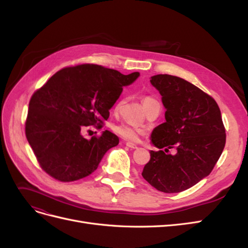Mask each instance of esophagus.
<instances>
[{
	"mask_svg": "<svg viewBox=\"0 0 248 248\" xmlns=\"http://www.w3.org/2000/svg\"><path fill=\"white\" fill-rule=\"evenodd\" d=\"M126 146L130 149H138V146L136 144H132V142H126Z\"/></svg>",
	"mask_w": 248,
	"mask_h": 248,
	"instance_id": "1",
	"label": "esophagus"
}]
</instances>
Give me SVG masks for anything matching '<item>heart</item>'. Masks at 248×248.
<instances>
[{
	"label": "heart",
	"instance_id": "b5f03b06",
	"mask_svg": "<svg viewBox=\"0 0 248 248\" xmlns=\"http://www.w3.org/2000/svg\"><path fill=\"white\" fill-rule=\"evenodd\" d=\"M154 100L152 97L150 96H146L144 99H142V102H144V106L146 103H148L149 101ZM125 102L124 98L120 99L117 104H116V110H119L120 108H122V106ZM112 130L115 131V133H117L118 136L122 137L123 139L127 140H131V141H136L139 140L140 134L142 132V130L140 128H138V127H134L128 124H118L112 127Z\"/></svg>",
	"mask_w": 248,
	"mask_h": 248
}]
</instances>
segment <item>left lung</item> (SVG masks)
<instances>
[{
	"label": "left lung",
	"instance_id": "8db88e82",
	"mask_svg": "<svg viewBox=\"0 0 248 248\" xmlns=\"http://www.w3.org/2000/svg\"><path fill=\"white\" fill-rule=\"evenodd\" d=\"M150 82L167 109L166 122L151 133V144L177 152L151 151L141 176L157 190L181 192L206 178L219 159L226 145L220 109L211 96L181 78L157 74Z\"/></svg>",
	"mask_w": 248,
	"mask_h": 248
}]
</instances>
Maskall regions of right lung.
<instances>
[{"label":"right lung","instance_id":"right-lung-1","mask_svg":"<svg viewBox=\"0 0 248 248\" xmlns=\"http://www.w3.org/2000/svg\"><path fill=\"white\" fill-rule=\"evenodd\" d=\"M139 77V72L124 76L94 64L55 73L33 94L26 121V137L40 167L62 182L92 174L119 138L104 130L87 140L81 130L108 120L123 87Z\"/></svg>","mask_w":248,"mask_h":248}]
</instances>
